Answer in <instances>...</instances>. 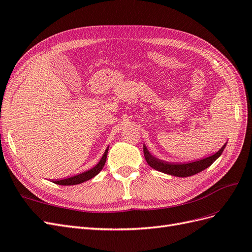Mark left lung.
I'll list each match as a JSON object with an SVG mask.
<instances>
[{
    "label": "left lung",
    "mask_w": 252,
    "mask_h": 252,
    "mask_svg": "<svg viewBox=\"0 0 252 252\" xmlns=\"http://www.w3.org/2000/svg\"><path fill=\"white\" fill-rule=\"evenodd\" d=\"M226 144H224V146L218 152H216V154H213L212 156H209L205 158L199 159V161H194L190 163H169V162L162 161V159L157 158L156 157L152 156L145 145L143 146V151H144L145 159H146L148 165L152 167L154 169L166 174L174 175V177L186 178V177H191V175L199 173L204 169L208 168V167L215 162L220 155H222V152L226 147Z\"/></svg>",
    "instance_id": "left-lung-1"
}]
</instances>
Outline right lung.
Wrapping results in <instances>:
<instances>
[{
  "mask_svg": "<svg viewBox=\"0 0 252 252\" xmlns=\"http://www.w3.org/2000/svg\"><path fill=\"white\" fill-rule=\"evenodd\" d=\"M108 149L109 147H107V149L105 150L104 155L102 157V158L100 159V162H98L94 168H91L85 172H82V173H79L77 175H73V177H70V178H67V179H63V180H56L53 181V183L55 184H58V185H65V186H68V185H78V184H81V183H84L86 182L90 179L94 178L95 175L100 172L103 167L106 163V158H107V154H108Z\"/></svg>",
  "mask_w": 252,
  "mask_h": 252,
  "instance_id": "right-lung-1",
  "label": "right lung"
}]
</instances>
